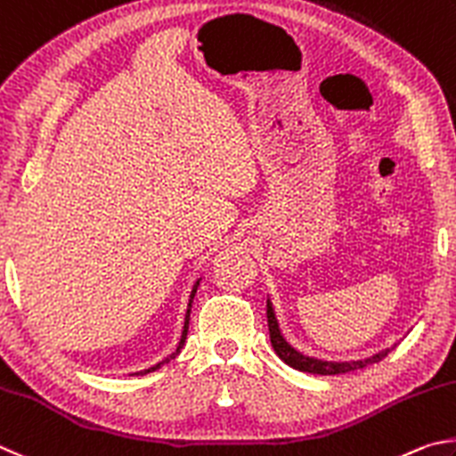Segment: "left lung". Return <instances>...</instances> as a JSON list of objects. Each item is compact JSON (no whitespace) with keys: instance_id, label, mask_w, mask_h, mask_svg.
I'll list each match as a JSON object with an SVG mask.
<instances>
[{"instance_id":"8db88e82","label":"left lung","mask_w":456,"mask_h":456,"mask_svg":"<svg viewBox=\"0 0 456 456\" xmlns=\"http://www.w3.org/2000/svg\"><path fill=\"white\" fill-rule=\"evenodd\" d=\"M266 318H268V330H270V342H273V348L276 350V354L282 358V361L292 366V369H297L300 372H310V374H342V372H350V370H358V369H364V366H370V364H377L380 362L382 358H385L390 350H385V353L380 354H374L370 358H364V361H356V362H326V361H316V358H308V356H302L300 353H297L289 342L282 338L281 329H278V322H276V316H274V310L273 305H266Z\"/></svg>"}]
</instances>
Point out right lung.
Listing matches in <instances>:
<instances>
[{
    "mask_svg": "<svg viewBox=\"0 0 456 456\" xmlns=\"http://www.w3.org/2000/svg\"><path fill=\"white\" fill-rule=\"evenodd\" d=\"M198 284L200 282H196V286H194V290H191V294H190V302H188V310H186V321H183V330H182V338H180V345H178V348L174 350V353L167 356V358H164L162 362H158L156 366H151V369H148V370H142V372H138V374H148V372H154V370H158L159 366H164L166 362H170L172 358L180 353L182 350V346H183V342H186V334H188V324H190V306H191V300H194V297H196V290H198Z\"/></svg>",
    "mask_w": 456,
    "mask_h": 456,
    "instance_id": "1",
    "label": "right lung"
}]
</instances>
